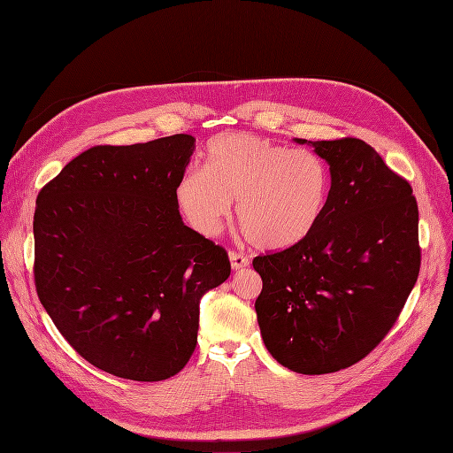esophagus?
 <instances>
[{
	"instance_id": "34e87169",
	"label": "esophagus",
	"mask_w": 453,
	"mask_h": 453,
	"mask_svg": "<svg viewBox=\"0 0 453 453\" xmlns=\"http://www.w3.org/2000/svg\"><path fill=\"white\" fill-rule=\"evenodd\" d=\"M229 260H231L233 270H242V268L250 266V258L246 255H242V253L229 251Z\"/></svg>"
}]
</instances>
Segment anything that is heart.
I'll return each instance as SVG.
<instances>
[{"instance_id":"1","label":"heart","mask_w":453,"mask_h":453,"mask_svg":"<svg viewBox=\"0 0 453 453\" xmlns=\"http://www.w3.org/2000/svg\"><path fill=\"white\" fill-rule=\"evenodd\" d=\"M328 190V166L316 152L239 132L209 141L202 171L180 176L174 202L196 233L217 236L236 200V222L248 239L258 248L280 250L312 233Z\"/></svg>"}]
</instances>
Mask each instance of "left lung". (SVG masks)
Returning <instances> with one entry per match:
<instances>
[{"label":"left lung","instance_id":"1","mask_svg":"<svg viewBox=\"0 0 453 453\" xmlns=\"http://www.w3.org/2000/svg\"><path fill=\"white\" fill-rule=\"evenodd\" d=\"M311 145L330 165L326 209L303 241L253 258L255 311L280 365L326 374L364 360L396 323L420 270L418 207L365 141Z\"/></svg>","mask_w":453,"mask_h":453}]
</instances>
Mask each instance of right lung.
<instances>
[{"label":"right lung","mask_w":453,"mask_h":453,"mask_svg":"<svg viewBox=\"0 0 453 453\" xmlns=\"http://www.w3.org/2000/svg\"><path fill=\"white\" fill-rule=\"evenodd\" d=\"M193 150L187 134L97 145L38 193V299L65 342L113 376L178 374L196 349L200 297L231 273L227 251L187 227L174 202Z\"/></svg>","instance_id":"1"}]
</instances>
